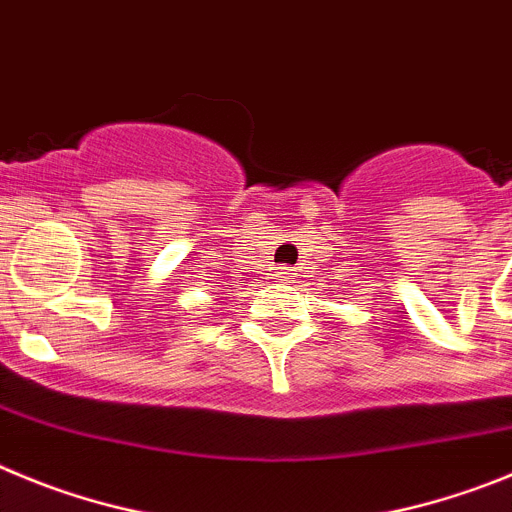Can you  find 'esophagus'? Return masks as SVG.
I'll list each match as a JSON object with an SVG mask.
<instances>
[{
    "mask_svg": "<svg viewBox=\"0 0 512 512\" xmlns=\"http://www.w3.org/2000/svg\"><path fill=\"white\" fill-rule=\"evenodd\" d=\"M275 278H278V280H293V278H296V273H293V267H278Z\"/></svg>",
    "mask_w": 512,
    "mask_h": 512,
    "instance_id": "obj_1",
    "label": "esophagus"
}]
</instances>
